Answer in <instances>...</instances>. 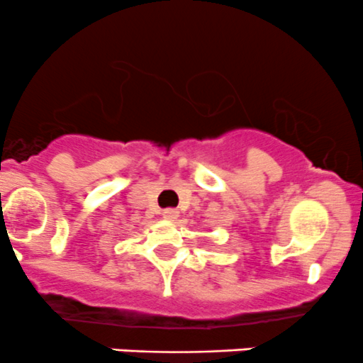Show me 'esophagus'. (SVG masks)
<instances>
[{"label": "esophagus", "mask_w": 363, "mask_h": 363, "mask_svg": "<svg viewBox=\"0 0 363 363\" xmlns=\"http://www.w3.org/2000/svg\"><path fill=\"white\" fill-rule=\"evenodd\" d=\"M161 216H163L164 219H168V221H175V219L179 218V211L177 208H164V211L161 212Z\"/></svg>", "instance_id": "1"}]
</instances>
